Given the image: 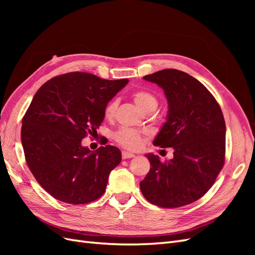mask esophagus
<instances>
[{"label":"esophagus","mask_w":255,"mask_h":255,"mask_svg":"<svg viewBox=\"0 0 255 255\" xmlns=\"http://www.w3.org/2000/svg\"><path fill=\"white\" fill-rule=\"evenodd\" d=\"M132 157H135V154L130 153V152H128V151H123V152H122V158H123V159L132 158Z\"/></svg>","instance_id":"1"}]
</instances>
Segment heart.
<instances>
[{
  "label": "heart",
  "mask_w": 255,
  "mask_h": 255,
  "mask_svg": "<svg viewBox=\"0 0 255 255\" xmlns=\"http://www.w3.org/2000/svg\"><path fill=\"white\" fill-rule=\"evenodd\" d=\"M133 101L135 104L139 107L141 112H145L150 109H156L157 106V99L155 96L152 95L151 92L145 90H137L132 94ZM118 107V100L113 99L106 104L104 109V115L106 118H113L115 116L116 111ZM115 140L120 145L125 146L129 150H136L140 146L142 136L141 134L135 129L130 128H121L118 132H116L114 135Z\"/></svg>",
  "instance_id": "1"
}]
</instances>
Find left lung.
<instances>
[{
	"mask_svg": "<svg viewBox=\"0 0 255 255\" xmlns=\"http://www.w3.org/2000/svg\"><path fill=\"white\" fill-rule=\"evenodd\" d=\"M163 88L168 101L166 122L153 141L172 148L161 163L145 154L150 171L140 182L143 197L154 205L181 207L197 201L212 187L225 164L226 122L213 95L191 75L165 69L143 76Z\"/></svg>",
	"mask_w": 255,
	"mask_h": 255,
	"instance_id": "8db88e82",
	"label": "left lung"
}]
</instances>
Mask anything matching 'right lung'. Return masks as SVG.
I'll use <instances>...</instances> for the list:
<instances>
[{
    "instance_id": "obj_1",
    "label": "right lung",
    "mask_w": 255,
    "mask_h": 255,
    "mask_svg": "<svg viewBox=\"0 0 255 255\" xmlns=\"http://www.w3.org/2000/svg\"><path fill=\"white\" fill-rule=\"evenodd\" d=\"M128 83L70 72L51 79L36 92L22 119L21 141L30 172L52 197L86 204L104 194L121 152L110 144L90 151L82 139L97 133L106 104Z\"/></svg>"
}]
</instances>
